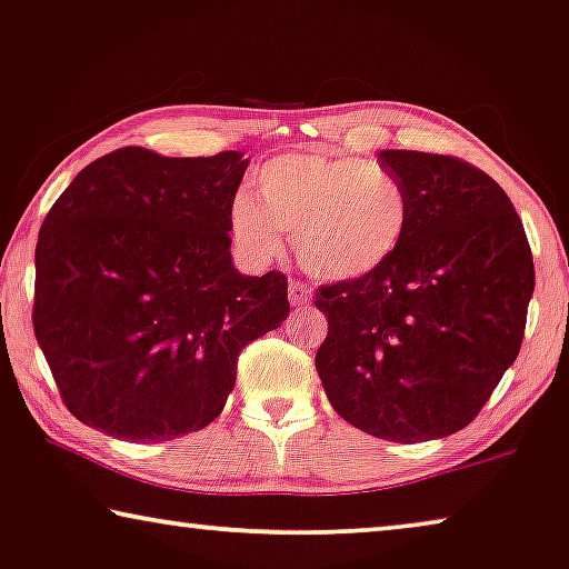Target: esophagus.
Segmentation results:
<instances>
[{"mask_svg":"<svg viewBox=\"0 0 569 569\" xmlns=\"http://www.w3.org/2000/svg\"><path fill=\"white\" fill-rule=\"evenodd\" d=\"M288 299H291L293 307H303V303L311 301V288L299 281H291L288 283Z\"/></svg>","mask_w":569,"mask_h":569,"instance_id":"obj_1","label":"esophagus"}]
</instances>
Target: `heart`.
I'll return each instance as SVG.
<instances>
[{"label": "heart", "mask_w": 569, "mask_h": 569, "mask_svg": "<svg viewBox=\"0 0 569 569\" xmlns=\"http://www.w3.org/2000/svg\"><path fill=\"white\" fill-rule=\"evenodd\" d=\"M252 186L258 201L237 193L230 207L240 250L252 260H273L286 232L303 270L321 281L378 273L411 227V199L401 178L358 156L283 152L258 168Z\"/></svg>", "instance_id": "obj_1"}]
</instances>
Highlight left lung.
<instances>
[{
	"label": "left lung",
	"instance_id": "8db88e82",
	"mask_svg": "<svg viewBox=\"0 0 569 569\" xmlns=\"http://www.w3.org/2000/svg\"><path fill=\"white\" fill-rule=\"evenodd\" d=\"M378 160L409 191V234L378 273L319 288L317 372L352 427L429 442L468 427L513 366L533 260L511 199L480 168L419 150Z\"/></svg>",
	"mask_w": 569,
	"mask_h": 569
}]
</instances>
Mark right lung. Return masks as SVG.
I'll list each match as a JSON object with an SVG mask.
<instances>
[{
	"label": "right lung",
	"mask_w": 569,
	"mask_h": 569,
	"mask_svg": "<svg viewBox=\"0 0 569 569\" xmlns=\"http://www.w3.org/2000/svg\"><path fill=\"white\" fill-rule=\"evenodd\" d=\"M250 160L120 148L68 183L40 227L32 327L63 403L114 439L168 442L222 413L237 358L288 317V281L232 262Z\"/></svg>",
	"instance_id": "obj_1"
}]
</instances>
